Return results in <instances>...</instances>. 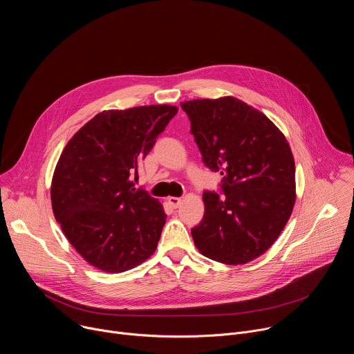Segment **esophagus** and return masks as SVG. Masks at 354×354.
<instances>
[{"mask_svg": "<svg viewBox=\"0 0 354 354\" xmlns=\"http://www.w3.org/2000/svg\"><path fill=\"white\" fill-rule=\"evenodd\" d=\"M168 201H169V205L172 206V207H179L180 206V203H182V198L180 197H174V196H171V197H168Z\"/></svg>", "mask_w": 354, "mask_h": 354, "instance_id": "34e87169", "label": "esophagus"}]
</instances>
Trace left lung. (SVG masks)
<instances>
[{
    "label": "left lung",
    "instance_id": "8db88e82",
    "mask_svg": "<svg viewBox=\"0 0 354 354\" xmlns=\"http://www.w3.org/2000/svg\"><path fill=\"white\" fill-rule=\"evenodd\" d=\"M180 108L223 192H205V216L192 228L201 255L225 265L259 258L286 227L295 203V164L284 134L234 96L193 99Z\"/></svg>",
    "mask_w": 354,
    "mask_h": 354
}]
</instances>
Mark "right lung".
Instances as JSON below:
<instances>
[{
	"label": "right lung",
	"mask_w": 354,
	"mask_h": 354,
	"mask_svg": "<svg viewBox=\"0 0 354 354\" xmlns=\"http://www.w3.org/2000/svg\"><path fill=\"white\" fill-rule=\"evenodd\" d=\"M176 106L104 111L67 142L56 165L52 207L70 243L93 268L122 273L154 254L167 214L133 175Z\"/></svg>",
	"instance_id": "right-lung-1"
}]
</instances>
